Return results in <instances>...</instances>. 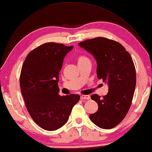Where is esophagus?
<instances>
[{
    "instance_id": "34e87169",
    "label": "esophagus",
    "mask_w": 152,
    "mask_h": 152,
    "mask_svg": "<svg viewBox=\"0 0 152 152\" xmlns=\"http://www.w3.org/2000/svg\"><path fill=\"white\" fill-rule=\"evenodd\" d=\"M80 99L81 100H89L90 99V96L89 95H82L80 96Z\"/></svg>"
}]
</instances>
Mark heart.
Here are the masks:
<instances>
[{"label": "heart", "mask_w": 152, "mask_h": 152, "mask_svg": "<svg viewBox=\"0 0 152 152\" xmlns=\"http://www.w3.org/2000/svg\"><path fill=\"white\" fill-rule=\"evenodd\" d=\"M77 63H78V64L86 62V61H90L89 59L85 56H80L79 57L77 58Z\"/></svg>", "instance_id": "heart-1"}]
</instances>
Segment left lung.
I'll return each mask as SVG.
<instances>
[{"instance_id":"1","label":"left lung","mask_w":152,"mask_h":152,"mask_svg":"<svg viewBox=\"0 0 152 152\" xmlns=\"http://www.w3.org/2000/svg\"><path fill=\"white\" fill-rule=\"evenodd\" d=\"M93 56L98 79L108 85L109 92L100 98L93 94L98 111L89 118L102 129H111L125 118L131 106L136 86V71L131 56L123 46L105 37H96L78 43Z\"/></svg>"}]
</instances>
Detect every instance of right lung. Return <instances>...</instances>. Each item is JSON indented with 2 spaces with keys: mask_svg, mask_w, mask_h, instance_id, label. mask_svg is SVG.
Returning a JSON list of instances; mask_svg holds the SVG:
<instances>
[{
  "mask_svg": "<svg viewBox=\"0 0 152 152\" xmlns=\"http://www.w3.org/2000/svg\"><path fill=\"white\" fill-rule=\"evenodd\" d=\"M73 46L47 43L28 54L23 63L20 86L27 110L36 124L55 131L68 121L78 94L61 96L58 87L63 59Z\"/></svg>",
  "mask_w": 152,
  "mask_h": 152,
  "instance_id": "right-lung-1",
  "label": "right lung"
}]
</instances>
